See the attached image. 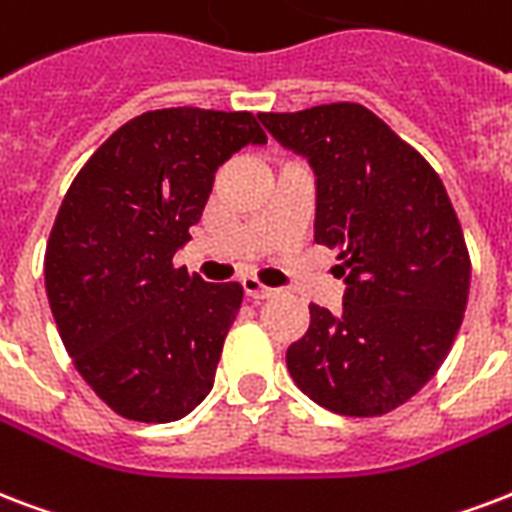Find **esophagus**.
I'll list each match as a JSON object with an SVG mask.
<instances>
[{
	"label": "esophagus",
	"mask_w": 512,
	"mask_h": 512,
	"mask_svg": "<svg viewBox=\"0 0 512 512\" xmlns=\"http://www.w3.org/2000/svg\"><path fill=\"white\" fill-rule=\"evenodd\" d=\"M241 287H244V292H247L249 298H255V300H265V298H273V295H276V290H273V287H265V284H260L255 276H244V279H241Z\"/></svg>",
	"instance_id": "esophagus-1"
}]
</instances>
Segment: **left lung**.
<instances>
[{
    "label": "left lung",
    "mask_w": 512,
    "mask_h": 512,
    "mask_svg": "<svg viewBox=\"0 0 512 512\" xmlns=\"http://www.w3.org/2000/svg\"><path fill=\"white\" fill-rule=\"evenodd\" d=\"M268 134L317 174V244L338 252L343 311L311 303L287 349L303 395L341 416H381L438 373L462 325L470 255L440 177L362 104L263 112Z\"/></svg>",
    "instance_id": "left-lung-1"
}]
</instances>
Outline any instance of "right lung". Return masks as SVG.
Returning <instances> with one entry per match:
<instances>
[{
    "label": "right lung",
    "mask_w": 512,
    "mask_h": 512,
    "mask_svg": "<svg viewBox=\"0 0 512 512\" xmlns=\"http://www.w3.org/2000/svg\"><path fill=\"white\" fill-rule=\"evenodd\" d=\"M265 144L252 112L152 109L120 126L74 177L45 249L58 335L85 384L123 419L177 421L214 384L239 282L174 268L214 171Z\"/></svg>",
    "instance_id": "add662e5"
}]
</instances>
